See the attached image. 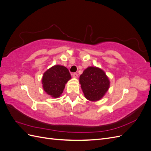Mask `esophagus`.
<instances>
[{
    "label": "esophagus",
    "mask_w": 151,
    "mask_h": 151,
    "mask_svg": "<svg viewBox=\"0 0 151 151\" xmlns=\"http://www.w3.org/2000/svg\"><path fill=\"white\" fill-rule=\"evenodd\" d=\"M72 76H73V77H74V78H77V77H78V74H77V73H73Z\"/></svg>",
    "instance_id": "esophagus-1"
}]
</instances>
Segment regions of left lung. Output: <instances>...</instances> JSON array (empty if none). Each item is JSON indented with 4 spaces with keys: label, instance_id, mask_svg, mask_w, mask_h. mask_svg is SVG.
Returning a JSON list of instances; mask_svg holds the SVG:
<instances>
[{
    "label": "left lung",
    "instance_id": "left-lung-1",
    "mask_svg": "<svg viewBox=\"0 0 151 151\" xmlns=\"http://www.w3.org/2000/svg\"><path fill=\"white\" fill-rule=\"evenodd\" d=\"M79 83L84 97L91 101H98L108 91L110 81L103 70L88 67L80 76Z\"/></svg>",
    "mask_w": 151,
    "mask_h": 151
}]
</instances>
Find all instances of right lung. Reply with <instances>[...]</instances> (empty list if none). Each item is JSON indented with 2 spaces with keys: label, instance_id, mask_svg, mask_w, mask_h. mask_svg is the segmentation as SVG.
<instances>
[{
  "label": "right lung",
  "instance_id": "right-lung-1",
  "mask_svg": "<svg viewBox=\"0 0 151 151\" xmlns=\"http://www.w3.org/2000/svg\"><path fill=\"white\" fill-rule=\"evenodd\" d=\"M70 79L67 68L60 65H53L44 72L42 80L43 90L51 97L57 98L60 96Z\"/></svg>",
  "mask_w": 151,
  "mask_h": 151
}]
</instances>
